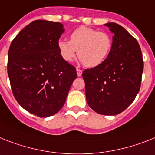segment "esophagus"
<instances>
[{
    "mask_svg": "<svg viewBox=\"0 0 155 155\" xmlns=\"http://www.w3.org/2000/svg\"><path fill=\"white\" fill-rule=\"evenodd\" d=\"M77 74H78V77L81 76V74H82V70H81V69L77 68Z\"/></svg>",
    "mask_w": 155,
    "mask_h": 155,
    "instance_id": "obj_1",
    "label": "esophagus"
}]
</instances>
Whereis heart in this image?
<instances>
[{
    "label": "heart",
    "mask_w": 155,
    "mask_h": 155,
    "mask_svg": "<svg viewBox=\"0 0 155 155\" xmlns=\"http://www.w3.org/2000/svg\"><path fill=\"white\" fill-rule=\"evenodd\" d=\"M112 41L108 33L88 27H80L70 35V41L60 39L58 47L65 61L71 62L78 55L87 67H96L107 58Z\"/></svg>",
    "instance_id": "obj_1"
}]
</instances>
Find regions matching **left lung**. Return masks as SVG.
I'll list each match as a JSON object with an SVG mask.
<instances>
[{
  "mask_svg": "<svg viewBox=\"0 0 155 155\" xmlns=\"http://www.w3.org/2000/svg\"><path fill=\"white\" fill-rule=\"evenodd\" d=\"M114 35L109 54L101 65L83 71L89 106L101 115L114 116L133 102L141 86L143 60L135 38L116 23L104 24Z\"/></svg>",
  "mask_w": 155,
  "mask_h": 155,
  "instance_id": "8db88e82",
  "label": "left lung"
}]
</instances>
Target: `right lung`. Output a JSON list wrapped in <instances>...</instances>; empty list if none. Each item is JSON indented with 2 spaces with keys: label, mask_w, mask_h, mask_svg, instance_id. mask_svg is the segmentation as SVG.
<instances>
[{
  "label": "right lung",
  "mask_w": 155,
  "mask_h": 155,
  "mask_svg": "<svg viewBox=\"0 0 155 155\" xmlns=\"http://www.w3.org/2000/svg\"><path fill=\"white\" fill-rule=\"evenodd\" d=\"M63 31L61 23L35 20L20 31L8 50V75L14 97L39 117L53 116L62 108L78 76L58 47Z\"/></svg>",
  "instance_id": "right-lung-1"
}]
</instances>
